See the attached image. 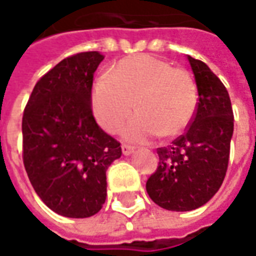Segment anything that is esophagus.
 <instances>
[{
    "label": "esophagus",
    "mask_w": 256,
    "mask_h": 256,
    "mask_svg": "<svg viewBox=\"0 0 256 256\" xmlns=\"http://www.w3.org/2000/svg\"><path fill=\"white\" fill-rule=\"evenodd\" d=\"M134 152V147L133 146H128V144H122V153L124 156L132 154Z\"/></svg>",
    "instance_id": "34e87169"
}]
</instances>
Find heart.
Returning a JSON list of instances; mask_svg holds the SVG:
<instances>
[{
	"label": "heart",
	"instance_id": "heart-1",
	"mask_svg": "<svg viewBox=\"0 0 256 256\" xmlns=\"http://www.w3.org/2000/svg\"><path fill=\"white\" fill-rule=\"evenodd\" d=\"M197 104V86L186 69L146 54L122 59L92 90L93 114L109 133H116L138 109L123 128L132 142L180 134L194 119Z\"/></svg>",
	"mask_w": 256,
	"mask_h": 256
}]
</instances>
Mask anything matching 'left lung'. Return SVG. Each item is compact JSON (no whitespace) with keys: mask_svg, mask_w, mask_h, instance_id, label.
<instances>
[{"mask_svg":"<svg viewBox=\"0 0 256 256\" xmlns=\"http://www.w3.org/2000/svg\"><path fill=\"white\" fill-rule=\"evenodd\" d=\"M198 104L184 134L158 147V166L146 182L148 197L168 211H191L214 197L224 181L234 133L228 90L210 68L188 56Z\"/></svg>","mask_w":256,"mask_h":256,"instance_id":"1","label":"left lung"}]
</instances>
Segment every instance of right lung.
Returning <instances> with one entry per match:
<instances>
[{"mask_svg":"<svg viewBox=\"0 0 256 256\" xmlns=\"http://www.w3.org/2000/svg\"><path fill=\"white\" fill-rule=\"evenodd\" d=\"M103 55L80 52L40 78L22 116V158L40 198L56 214L88 218L106 200V170L122 156L92 113L93 75Z\"/></svg>","mask_w":256,"mask_h":256,"instance_id":"right-lung-1","label":"right lung"}]
</instances>
